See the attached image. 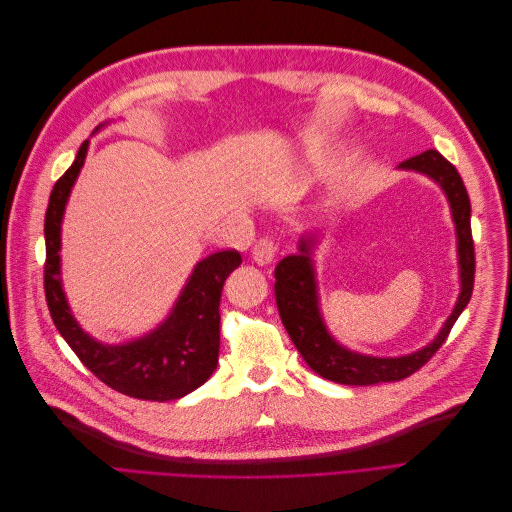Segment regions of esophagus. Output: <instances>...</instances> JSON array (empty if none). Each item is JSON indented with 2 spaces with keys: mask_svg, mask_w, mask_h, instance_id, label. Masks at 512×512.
<instances>
[{
  "mask_svg": "<svg viewBox=\"0 0 512 512\" xmlns=\"http://www.w3.org/2000/svg\"><path fill=\"white\" fill-rule=\"evenodd\" d=\"M275 254H277V245L269 237L256 241L254 250H252V258H254V262H258V265H269V262L275 258Z\"/></svg>",
  "mask_w": 512,
  "mask_h": 512,
  "instance_id": "34e87169",
  "label": "esophagus"
}]
</instances>
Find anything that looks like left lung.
<instances>
[{"label":"left lung","instance_id":"1","mask_svg":"<svg viewBox=\"0 0 512 512\" xmlns=\"http://www.w3.org/2000/svg\"><path fill=\"white\" fill-rule=\"evenodd\" d=\"M399 170H412L436 181L451 207L455 235H457V262H459V297L451 316L442 324L440 333L421 350L401 356H371L354 352L342 346L329 333L320 312L318 280L314 267V247L318 232H307L299 239V252L286 256L275 267V301L280 318L297 346L303 361L318 376L337 384L369 386L378 382H397L421 369L436 350L446 342L455 320L466 309L474 288V241L470 228V196L463 185L457 168L442 158L436 149L423 151L397 166Z\"/></svg>","mask_w":512,"mask_h":512}]
</instances>
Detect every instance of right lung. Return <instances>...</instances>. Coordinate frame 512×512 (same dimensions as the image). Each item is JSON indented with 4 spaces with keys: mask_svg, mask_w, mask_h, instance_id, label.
<instances>
[{
    "mask_svg": "<svg viewBox=\"0 0 512 512\" xmlns=\"http://www.w3.org/2000/svg\"><path fill=\"white\" fill-rule=\"evenodd\" d=\"M87 149L89 141L81 145L72 166L55 183L44 215V292L51 318L83 365L111 389L147 401L179 399L207 382L218 367L222 288L226 277L241 265V254L215 252L196 262L170 314L147 335L123 344L98 342L81 329L68 305L59 254L61 222Z\"/></svg>",
    "mask_w": 512,
    "mask_h": 512,
    "instance_id": "obj_1",
    "label": "right lung"
}]
</instances>
